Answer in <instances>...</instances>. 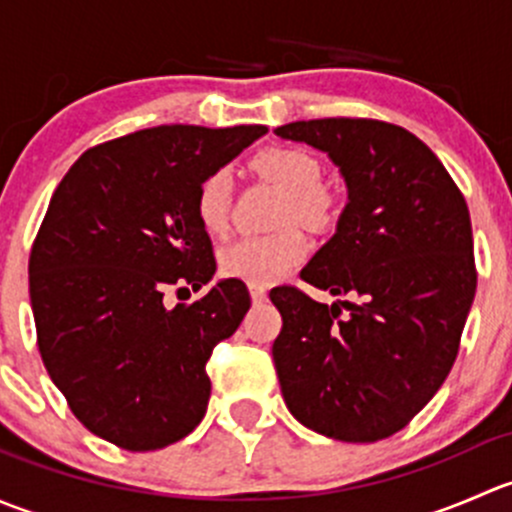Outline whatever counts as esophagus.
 Masks as SVG:
<instances>
[{"label": "esophagus", "instance_id": "obj_1", "mask_svg": "<svg viewBox=\"0 0 512 512\" xmlns=\"http://www.w3.org/2000/svg\"><path fill=\"white\" fill-rule=\"evenodd\" d=\"M250 297H252V302H255V304L265 302V299H267V289L262 287V285H250Z\"/></svg>", "mask_w": 512, "mask_h": 512}]
</instances>
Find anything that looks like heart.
<instances>
[{
  "label": "heart",
  "mask_w": 512,
  "mask_h": 512,
  "mask_svg": "<svg viewBox=\"0 0 512 512\" xmlns=\"http://www.w3.org/2000/svg\"><path fill=\"white\" fill-rule=\"evenodd\" d=\"M257 173L287 193L282 223L322 225L332 213V198L322 188V163L302 148H265L252 160ZM232 175L215 168L203 178L195 193V218L208 235H223L230 223ZM307 257V240L299 230L275 235H247L220 250V272L247 285H272L287 277Z\"/></svg>",
  "instance_id": "b5f03b06"
}]
</instances>
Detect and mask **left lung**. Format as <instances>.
<instances>
[{"label": "left lung", "mask_w": 512, "mask_h": 512, "mask_svg": "<svg viewBox=\"0 0 512 512\" xmlns=\"http://www.w3.org/2000/svg\"><path fill=\"white\" fill-rule=\"evenodd\" d=\"M327 153L347 185L337 232L302 280L334 297L277 287L272 344L289 414L347 443L406 426L446 381L476 297L468 205L414 133L371 118H317L277 128Z\"/></svg>", "instance_id": "1"}]
</instances>
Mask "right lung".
I'll list each match as a JSON object with an SVG mask.
<instances>
[{
  "label": "right lung",
  "mask_w": 512,
  "mask_h": 512,
  "mask_svg": "<svg viewBox=\"0 0 512 512\" xmlns=\"http://www.w3.org/2000/svg\"><path fill=\"white\" fill-rule=\"evenodd\" d=\"M265 126H158L89 148L51 195L29 257L39 352L74 416L126 451L188 436L210 399L213 347L250 309L240 280L168 309V287L215 275L198 185Z\"/></svg>",
  "instance_id": "add662e5"
}]
</instances>
